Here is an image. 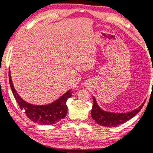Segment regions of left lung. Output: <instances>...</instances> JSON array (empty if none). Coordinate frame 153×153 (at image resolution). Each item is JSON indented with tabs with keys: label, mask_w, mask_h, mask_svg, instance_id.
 Listing matches in <instances>:
<instances>
[{
	"label": "left lung",
	"mask_w": 153,
	"mask_h": 153,
	"mask_svg": "<svg viewBox=\"0 0 153 153\" xmlns=\"http://www.w3.org/2000/svg\"><path fill=\"white\" fill-rule=\"evenodd\" d=\"M93 106L91 110V117L94 120L103 126H117L123 124L133 117L136 116L142 107L143 104L137 109L133 110L131 112L127 113H111L103 111L97 105V100L93 97Z\"/></svg>",
	"instance_id": "1"
}]
</instances>
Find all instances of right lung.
Segmentation results:
<instances>
[{
  "label": "right lung",
  "instance_id": "add662e5",
  "mask_svg": "<svg viewBox=\"0 0 153 153\" xmlns=\"http://www.w3.org/2000/svg\"><path fill=\"white\" fill-rule=\"evenodd\" d=\"M9 82L13 96L20 106V109L23 110L27 117L33 122L42 125H51L55 124L60 120L65 117L68 111L66 101L71 96V90L51 104L46 105H33L26 102L16 93L10 72Z\"/></svg>",
  "mask_w": 153,
  "mask_h": 153
}]
</instances>
